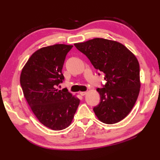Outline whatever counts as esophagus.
Listing matches in <instances>:
<instances>
[{"mask_svg":"<svg viewBox=\"0 0 160 160\" xmlns=\"http://www.w3.org/2000/svg\"><path fill=\"white\" fill-rule=\"evenodd\" d=\"M80 94V95H81L82 96H84V95H86V94H87V92H81Z\"/></svg>","mask_w":160,"mask_h":160,"instance_id":"esophagus-1","label":"esophagus"}]
</instances>
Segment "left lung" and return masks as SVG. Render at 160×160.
I'll use <instances>...</instances> for the list:
<instances>
[{
  "label": "left lung",
  "instance_id": "1",
  "mask_svg": "<svg viewBox=\"0 0 160 160\" xmlns=\"http://www.w3.org/2000/svg\"><path fill=\"white\" fill-rule=\"evenodd\" d=\"M74 46L88 57L95 69L105 74L107 82L97 89L101 102L93 108L95 115L105 124L119 122L132 110L139 94L137 59L122 44L105 38H95Z\"/></svg>",
  "mask_w": 160,
  "mask_h": 160
}]
</instances>
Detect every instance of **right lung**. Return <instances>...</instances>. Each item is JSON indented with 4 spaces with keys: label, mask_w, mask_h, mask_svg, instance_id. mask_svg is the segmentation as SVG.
<instances>
[{
    "label": "right lung",
    "mask_w": 160,
    "mask_h": 160,
    "mask_svg": "<svg viewBox=\"0 0 160 160\" xmlns=\"http://www.w3.org/2000/svg\"><path fill=\"white\" fill-rule=\"evenodd\" d=\"M73 45L63 44L42 48L31 55L22 71L20 83L24 98L38 120L53 130L68 128L80 99L57 86L67 53Z\"/></svg>",
    "instance_id": "obj_1"
}]
</instances>
